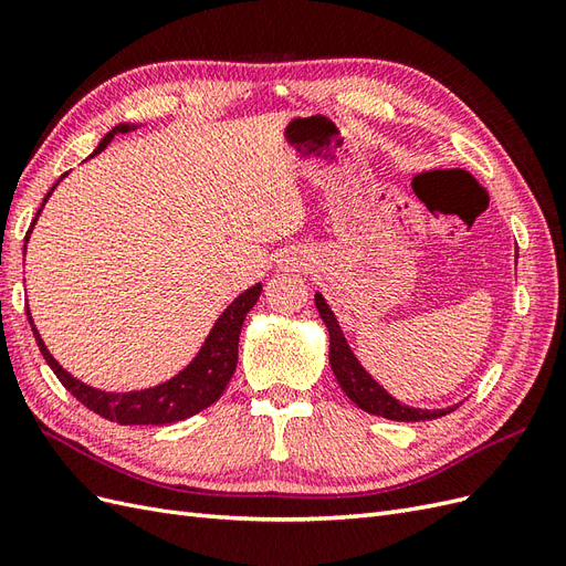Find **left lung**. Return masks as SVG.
Here are the masks:
<instances>
[{
    "instance_id": "left-lung-1",
    "label": "left lung",
    "mask_w": 566,
    "mask_h": 566,
    "mask_svg": "<svg viewBox=\"0 0 566 566\" xmlns=\"http://www.w3.org/2000/svg\"><path fill=\"white\" fill-rule=\"evenodd\" d=\"M314 297H316V310L331 335V368L335 373L342 391H345L358 408L366 410V413L380 416L387 420H399V422L434 420V418L451 413L453 408H458V406H449V408H439V410H424V408H410V406L399 403L391 397V394H387L378 382L370 378L361 364H358V358L349 349L345 335H342V331H339V323H337L335 314L331 312V306L325 304L323 295L316 293Z\"/></svg>"
}]
</instances>
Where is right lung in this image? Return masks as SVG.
<instances>
[{
  "label": "right lung",
  "mask_w": 566,
  "mask_h": 566,
  "mask_svg": "<svg viewBox=\"0 0 566 566\" xmlns=\"http://www.w3.org/2000/svg\"><path fill=\"white\" fill-rule=\"evenodd\" d=\"M129 129H134V127L132 125L113 127L104 136V139H101L98 148L92 153V158L98 156V153L113 142L115 134H125ZM56 184H54V188H56ZM54 188H51V191H54ZM51 191L46 193V198L51 196ZM46 198H44V202H46ZM44 202H42V208H44ZM42 208L38 210L35 219H32V227H35ZM32 227H30V231H32ZM30 231H28V235H30ZM28 235H25V241H28ZM260 295H262V283H256L250 290H245L243 295H238L227 306L224 314H221L217 318V323L212 325V331H210L208 339H205V345L200 347L198 356L179 375H175L172 380H167V382H163L158 387H150V389L125 391V394L101 391V389H94L90 385L75 380L71 373L59 366L56 358L51 356L49 349L44 347L38 328L32 325L30 310H28V321L32 325V335H35V339H38V347L44 356V361L49 364L51 370L56 373L61 385L71 391L80 403L94 410V413H98L101 418H106L111 422H119V424H167V422H179V420H186V418L200 413L202 408L212 406L221 397V394H224L231 375L235 373V364H238V335H241L243 321L254 306V302L260 300Z\"/></svg>",
  "instance_id": "right-lung-1"
}]
</instances>
